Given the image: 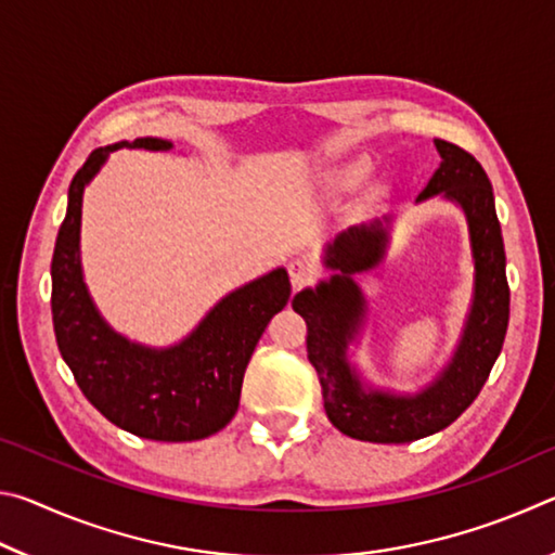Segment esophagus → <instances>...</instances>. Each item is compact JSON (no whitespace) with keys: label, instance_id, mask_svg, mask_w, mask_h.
Instances as JSON below:
<instances>
[{"label":"esophagus","instance_id":"obj_1","mask_svg":"<svg viewBox=\"0 0 555 555\" xmlns=\"http://www.w3.org/2000/svg\"><path fill=\"white\" fill-rule=\"evenodd\" d=\"M288 276H291V284H294V288H304L308 284H313V281L318 279V267L311 259L298 257L294 261H288Z\"/></svg>","mask_w":555,"mask_h":555}]
</instances>
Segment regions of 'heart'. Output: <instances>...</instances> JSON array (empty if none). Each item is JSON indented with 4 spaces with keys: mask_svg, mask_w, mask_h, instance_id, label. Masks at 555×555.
Segmentation results:
<instances>
[{
    "mask_svg": "<svg viewBox=\"0 0 555 555\" xmlns=\"http://www.w3.org/2000/svg\"><path fill=\"white\" fill-rule=\"evenodd\" d=\"M370 168H372L370 158H364V156L352 158V162H347L337 168V171L331 176V181L340 188H354V185H360L364 178H367Z\"/></svg>",
    "mask_w": 555,
    "mask_h": 555,
    "instance_id": "b5f03b06",
    "label": "heart"
}]
</instances>
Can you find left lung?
I'll list each match as a JSON object with an SVG mask.
<instances>
[{
    "instance_id": "1",
    "label": "left lung",
    "mask_w": 555,
    "mask_h": 555,
    "mask_svg": "<svg viewBox=\"0 0 555 555\" xmlns=\"http://www.w3.org/2000/svg\"><path fill=\"white\" fill-rule=\"evenodd\" d=\"M440 166L416 203L440 198L465 215L473 251V298L457 345L440 372L418 391H393L364 379L350 347L362 345L370 300L357 276L382 264L393 218L352 224L327 244L331 276L291 300L308 325V360L323 387V406L340 434L367 443H411L448 428L485 387L509 325V284L492 183L475 156L436 139Z\"/></svg>"
}]
</instances>
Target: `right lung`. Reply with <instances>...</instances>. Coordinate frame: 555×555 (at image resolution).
I'll return each mask as SVG.
<instances>
[{
    "mask_svg": "<svg viewBox=\"0 0 555 555\" xmlns=\"http://www.w3.org/2000/svg\"><path fill=\"white\" fill-rule=\"evenodd\" d=\"M117 149L168 152L173 144L142 137L100 146L73 176L51 261L55 340L80 391L121 430L164 443L208 438L237 413L251 352L291 298L288 271L276 267L230 291L173 345L152 347L117 333L98 311L80 259L82 195Z\"/></svg>",
    "mask_w": 555,
    "mask_h": 555,
    "instance_id": "right-lung-1",
    "label": "right lung"
}]
</instances>
